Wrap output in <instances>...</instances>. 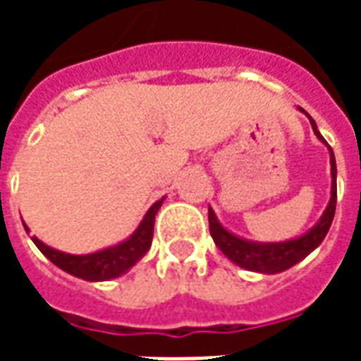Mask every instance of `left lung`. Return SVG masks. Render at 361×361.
I'll list each match as a JSON object with an SVG mask.
<instances>
[{"instance_id": "left-lung-1", "label": "left lung", "mask_w": 361, "mask_h": 361, "mask_svg": "<svg viewBox=\"0 0 361 361\" xmlns=\"http://www.w3.org/2000/svg\"><path fill=\"white\" fill-rule=\"evenodd\" d=\"M302 110V108H300ZM307 118L310 114L302 110ZM311 127L319 137V141H326L321 137L317 131L315 121L310 118ZM331 150V173H333V188H331V201L329 207L323 212V216L319 220L315 226L311 228L307 234H303L302 238H295L290 242H279V243H257V242H247L242 240L238 235L230 234L226 228L220 226L219 219L214 216L212 209H209V228H211V235L214 243L219 245L220 251L226 255L230 261H234L235 265L243 267L247 271L255 272H265V274H276L294 267L295 263H300L303 257H307L311 251L317 247L319 243L325 240L329 228L333 224L334 219V209H336V162H334L333 149Z\"/></svg>"}]
</instances>
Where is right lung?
<instances>
[{
  "mask_svg": "<svg viewBox=\"0 0 361 361\" xmlns=\"http://www.w3.org/2000/svg\"><path fill=\"white\" fill-rule=\"evenodd\" d=\"M162 201L164 199H160L150 207L145 214V219L141 220L139 228L131 234L129 240L118 243L114 247H108V250L96 251V253H89V255H69L63 251L48 247L36 235L32 238V242L54 265L59 267L61 271L73 274L77 279L90 280V282L116 279L119 274L129 271L149 251L150 243H152V234H154V216H157Z\"/></svg>",
  "mask_w": 361,
  "mask_h": 361,
  "instance_id": "1",
  "label": "right lung"
}]
</instances>
